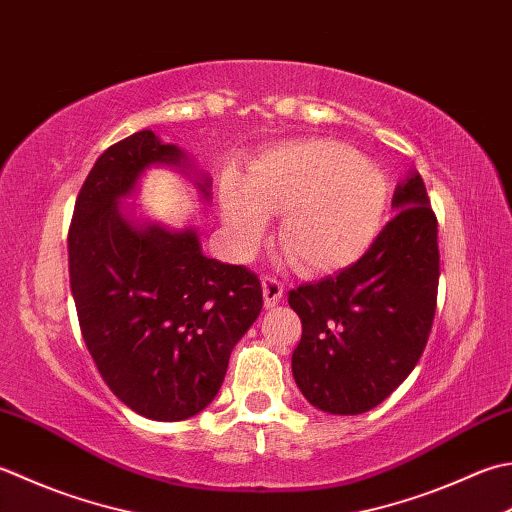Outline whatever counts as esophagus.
<instances>
[{
	"mask_svg": "<svg viewBox=\"0 0 512 512\" xmlns=\"http://www.w3.org/2000/svg\"><path fill=\"white\" fill-rule=\"evenodd\" d=\"M262 290H264V306L266 310H273L284 297V286L277 282L273 277H264L262 279Z\"/></svg>",
	"mask_w": 512,
	"mask_h": 512,
	"instance_id": "1",
	"label": "esophagus"
}]
</instances>
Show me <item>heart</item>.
Listing matches in <instances>:
<instances>
[{"instance_id":"b5f03b06","label":"heart","mask_w":512,"mask_h":512,"mask_svg":"<svg viewBox=\"0 0 512 512\" xmlns=\"http://www.w3.org/2000/svg\"><path fill=\"white\" fill-rule=\"evenodd\" d=\"M390 184L379 166L335 139H306L266 150L244 182L226 173L219 206L235 253L262 244L268 215H282L277 242L302 275L355 264L382 230Z\"/></svg>"}]
</instances>
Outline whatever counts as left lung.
<instances>
[{"mask_svg":"<svg viewBox=\"0 0 512 512\" xmlns=\"http://www.w3.org/2000/svg\"><path fill=\"white\" fill-rule=\"evenodd\" d=\"M395 217L366 255L288 293L302 319L293 377L330 415H362L413 373L433 326L439 284L437 217L417 170L397 184Z\"/></svg>","mask_w":512,"mask_h":512,"instance_id":"1","label":"left lung"}]
</instances>
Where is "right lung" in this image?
Masks as SVG:
<instances>
[{"label": "right lung", "instance_id": "obj_1", "mask_svg": "<svg viewBox=\"0 0 512 512\" xmlns=\"http://www.w3.org/2000/svg\"><path fill=\"white\" fill-rule=\"evenodd\" d=\"M166 166L210 202V177L175 144L139 130L104 150L79 190L68 273L79 328L117 399L155 422H182L213 402L235 344L262 313V284L244 266L202 253L193 226L137 217L139 179Z\"/></svg>", "mask_w": 512, "mask_h": 512}]
</instances>
